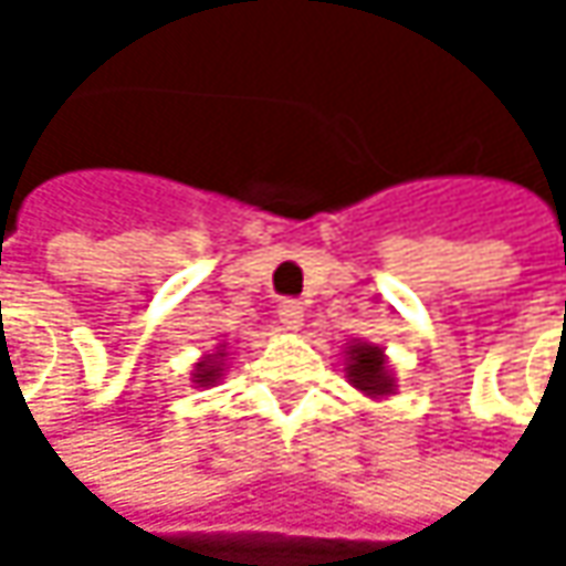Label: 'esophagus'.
Segmentation results:
<instances>
[{
  "instance_id": "esophagus-1",
  "label": "esophagus",
  "mask_w": 566,
  "mask_h": 566,
  "mask_svg": "<svg viewBox=\"0 0 566 566\" xmlns=\"http://www.w3.org/2000/svg\"><path fill=\"white\" fill-rule=\"evenodd\" d=\"M279 324H282V331H301L304 311H301L297 301H282V304H279Z\"/></svg>"
}]
</instances>
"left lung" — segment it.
I'll return each instance as SVG.
<instances>
[{
	"mask_svg": "<svg viewBox=\"0 0 566 566\" xmlns=\"http://www.w3.org/2000/svg\"><path fill=\"white\" fill-rule=\"evenodd\" d=\"M347 380L350 387H357L364 396L370 399H384V396L396 394V377L387 364V354L384 347L377 344H367V340H354L347 350Z\"/></svg>",
	"mask_w": 566,
	"mask_h": 566,
	"instance_id": "8db88e82",
	"label": "left lung"
}]
</instances>
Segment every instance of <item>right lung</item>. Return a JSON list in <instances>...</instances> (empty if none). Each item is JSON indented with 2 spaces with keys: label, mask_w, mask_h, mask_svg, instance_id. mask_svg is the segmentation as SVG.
I'll use <instances>...</instances> for the list:
<instances>
[{
  "label": "right lung",
  "mask_w": 566,
  "mask_h": 566,
  "mask_svg": "<svg viewBox=\"0 0 566 566\" xmlns=\"http://www.w3.org/2000/svg\"><path fill=\"white\" fill-rule=\"evenodd\" d=\"M226 370V344H219L212 354H206L196 367H192V384L196 387H216L219 377Z\"/></svg>",
  "instance_id": "add662e5"
}]
</instances>
